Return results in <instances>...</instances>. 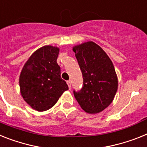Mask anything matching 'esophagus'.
<instances>
[{"instance_id":"34e87169","label":"esophagus","mask_w":147,"mask_h":147,"mask_svg":"<svg viewBox=\"0 0 147 147\" xmlns=\"http://www.w3.org/2000/svg\"><path fill=\"white\" fill-rule=\"evenodd\" d=\"M66 83H67L68 86H69V88L71 89V81H66Z\"/></svg>"}]
</instances>
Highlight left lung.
Instances as JSON below:
<instances>
[{"label":"left lung","mask_w":147,"mask_h":147,"mask_svg":"<svg viewBox=\"0 0 147 147\" xmlns=\"http://www.w3.org/2000/svg\"><path fill=\"white\" fill-rule=\"evenodd\" d=\"M83 76V87L73 90L81 108L89 113L105 109L117 90L118 81L113 63L103 49L93 42L73 48Z\"/></svg>","instance_id":"1"}]
</instances>
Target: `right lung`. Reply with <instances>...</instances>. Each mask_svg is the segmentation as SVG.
Listing matches in <instances>:
<instances>
[{
    "label": "right lung",
    "mask_w": 147,
    "mask_h": 147,
    "mask_svg": "<svg viewBox=\"0 0 147 147\" xmlns=\"http://www.w3.org/2000/svg\"><path fill=\"white\" fill-rule=\"evenodd\" d=\"M58 54L57 47H42L30 56L21 72V94L38 111L52 108L63 92L69 90L60 76V67L57 63Z\"/></svg>",
    "instance_id": "1"
}]
</instances>
